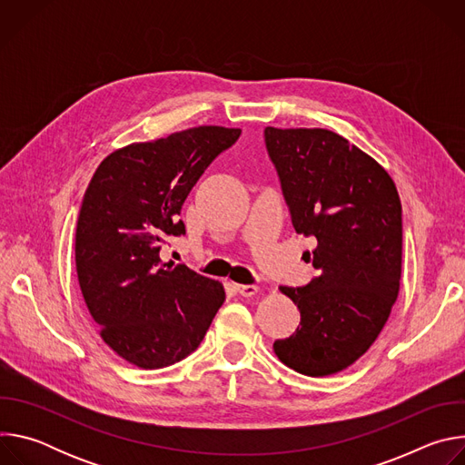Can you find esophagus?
<instances>
[{"label": "esophagus", "instance_id": "34e87169", "mask_svg": "<svg viewBox=\"0 0 465 465\" xmlns=\"http://www.w3.org/2000/svg\"><path fill=\"white\" fill-rule=\"evenodd\" d=\"M233 289L237 294H241L244 298H250V296L257 294V291H259V287H255V285H237V283L233 285Z\"/></svg>", "mask_w": 465, "mask_h": 465}]
</instances>
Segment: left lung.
Instances as JSON below:
<instances>
[{
    "instance_id": "8db88e82",
    "label": "left lung",
    "mask_w": 465,
    "mask_h": 465,
    "mask_svg": "<svg viewBox=\"0 0 465 465\" xmlns=\"http://www.w3.org/2000/svg\"><path fill=\"white\" fill-rule=\"evenodd\" d=\"M264 143L294 230L318 241V276L280 287L302 320L274 353L298 373L333 375L368 351L400 292V194L384 167L331 130L267 126Z\"/></svg>"
}]
</instances>
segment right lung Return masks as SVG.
<instances>
[{
    "label": "right lung",
    "instance_id": "1",
    "mask_svg": "<svg viewBox=\"0 0 465 465\" xmlns=\"http://www.w3.org/2000/svg\"><path fill=\"white\" fill-rule=\"evenodd\" d=\"M241 128L194 126L132 143L97 167L77 221L75 264L101 339L143 370L180 362L201 346L223 283L160 259L165 235H183L182 204Z\"/></svg>",
    "mask_w": 465,
    "mask_h": 465
}]
</instances>
